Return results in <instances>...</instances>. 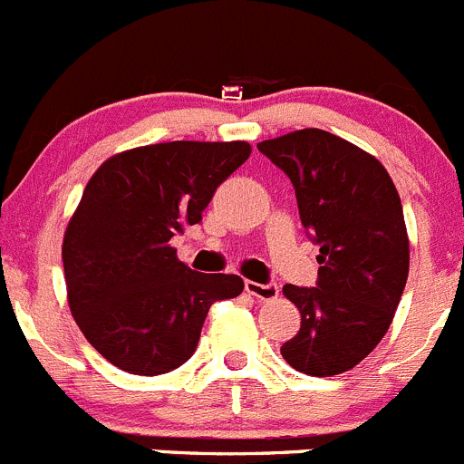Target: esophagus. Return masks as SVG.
<instances>
[{
  "label": "esophagus",
  "mask_w": 464,
  "mask_h": 464,
  "mask_svg": "<svg viewBox=\"0 0 464 464\" xmlns=\"http://www.w3.org/2000/svg\"><path fill=\"white\" fill-rule=\"evenodd\" d=\"M246 293H250V295L256 297V300L270 302L279 295V288H277V284H256V282H250V279H247Z\"/></svg>",
  "instance_id": "1"
}]
</instances>
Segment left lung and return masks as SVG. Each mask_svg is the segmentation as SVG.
Masks as SVG:
<instances>
[{"instance_id":"obj_1","label":"left lung","mask_w":464,"mask_h":464,"mask_svg":"<svg viewBox=\"0 0 464 464\" xmlns=\"http://www.w3.org/2000/svg\"><path fill=\"white\" fill-rule=\"evenodd\" d=\"M256 149L291 178L302 226L320 246L318 286H284L302 324L282 356L311 377L343 374L382 343L406 286L411 250L397 187L374 155L320 128Z\"/></svg>"}]
</instances>
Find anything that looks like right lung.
I'll return each mask as SVG.
<instances>
[{"label":"right lung","instance_id":"right-lung-1","mask_svg":"<svg viewBox=\"0 0 464 464\" xmlns=\"http://www.w3.org/2000/svg\"><path fill=\"white\" fill-rule=\"evenodd\" d=\"M247 141H164L105 160L63 238L67 302L103 359L140 377L171 372L196 352L214 302L243 291L238 275L196 273L171 246L203 218Z\"/></svg>","mask_w":464,"mask_h":464}]
</instances>
